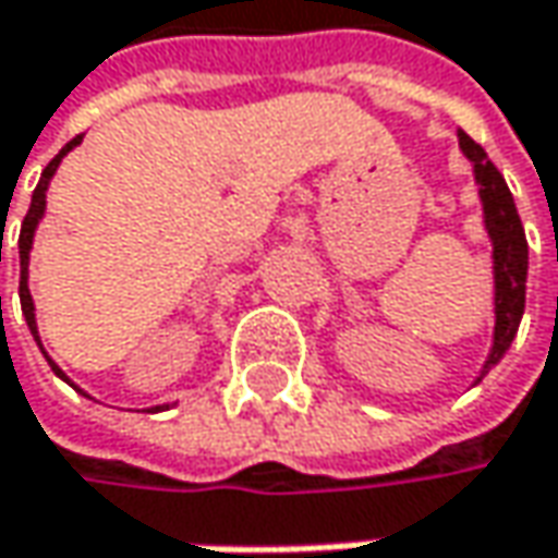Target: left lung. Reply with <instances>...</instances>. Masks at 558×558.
<instances>
[{"mask_svg":"<svg viewBox=\"0 0 558 558\" xmlns=\"http://www.w3.org/2000/svg\"><path fill=\"white\" fill-rule=\"evenodd\" d=\"M461 154L468 156L481 213H484V232L489 238V260H493V345L474 386L506 357L509 345L515 342L518 326L524 317V289H527V238L521 229L515 197L502 172L489 162L481 144H474L464 131H459Z\"/></svg>","mask_w":558,"mask_h":558,"instance_id":"8db88e82","label":"left lung"}]
</instances>
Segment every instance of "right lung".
Returning a JSON list of instances; mask_svg holds the SVG:
<instances>
[{"label":"right lung","instance_id":"1","mask_svg":"<svg viewBox=\"0 0 558 558\" xmlns=\"http://www.w3.org/2000/svg\"><path fill=\"white\" fill-rule=\"evenodd\" d=\"M84 137L77 134L74 141H69L62 150H59V156L43 169V175H40V182H37V187H34V194H31V209H27V216H24V222H21V235H17V257H21V286H17V294H21V314H24V320H27V329H31V336L37 339V345H40L43 351V357L49 361V367L56 371V376H62L65 383H71L69 374L46 354V349H43V342H40V329H37V307H34V298H31V289H27V279H31V247H34V235H37V226L43 222V213H46V191H49V182H52V175H56V169H59V162L65 159V156L81 144ZM2 301V298H0ZM74 386V383H71ZM77 392H84L81 386H74ZM87 396V392H84ZM90 399V396H87ZM169 408V402L166 404H154V408H147V411H166Z\"/></svg>","mask_w":558,"mask_h":558}]
</instances>
